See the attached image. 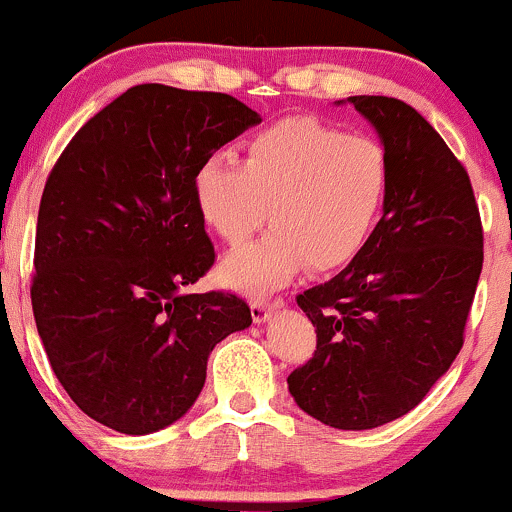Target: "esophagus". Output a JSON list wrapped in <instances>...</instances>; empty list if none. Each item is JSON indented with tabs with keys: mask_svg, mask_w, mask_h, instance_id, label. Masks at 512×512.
<instances>
[{
	"mask_svg": "<svg viewBox=\"0 0 512 512\" xmlns=\"http://www.w3.org/2000/svg\"><path fill=\"white\" fill-rule=\"evenodd\" d=\"M279 308H284V298H252L250 301V313H252V320L257 322V325H260V322H264L267 320L269 315L274 313V310H279Z\"/></svg>",
	"mask_w": 512,
	"mask_h": 512,
	"instance_id": "34e87169",
	"label": "esophagus"
}]
</instances>
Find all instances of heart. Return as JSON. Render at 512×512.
Listing matches in <instances>:
<instances>
[{"label":"heart","mask_w":512,"mask_h":512,"mask_svg":"<svg viewBox=\"0 0 512 512\" xmlns=\"http://www.w3.org/2000/svg\"><path fill=\"white\" fill-rule=\"evenodd\" d=\"M390 192L383 146L349 137L315 117H286L248 142L245 161L226 151L199 163L192 195L204 223L228 245L264 219L272 231L221 264L238 291H272L305 264L330 272L366 248Z\"/></svg>","instance_id":"b5f03b06"}]
</instances>
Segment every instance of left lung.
Here are the masks:
<instances>
[{
	"mask_svg": "<svg viewBox=\"0 0 512 512\" xmlns=\"http://www.w3.org/2000/svg\"><path fill=\"white\" fill-rule=\"evenodd\" d=\"M390 163L383 219L337 276L298 296L315 356L289 375L305 414L342 431L399 419L448 373L484 262L472 182L407 103L351 96Z\"/></svg>",
	"mask_w": 512,
	"mask_h": 512,
	"instance_id": "left-lung-1",
	"label": "left lung"
}]
</instances>
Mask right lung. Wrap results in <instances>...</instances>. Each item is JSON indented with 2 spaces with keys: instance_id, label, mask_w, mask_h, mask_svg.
Returning <instances> with one entry per match:
<instances>
[{
  "instance_id": "right-lung-1",
  "label": "right lung",
  "mask_w": 512,
  "mask_h": 512,
  "mask_svg": "<svg viewBox=\"0 0 512 512\" xmlns=\"http://www.w3.org/2000/svg\"><path fill=\"white\" fill-rule=\"evenodd\" d=\"M262 117L228 93L134 86L93 115L45 182L33 315L67 395L146 436L185 416L207 358L252 325L231 293H187L214 264L192 180Z\"/></svg>"
}]
</instances>
